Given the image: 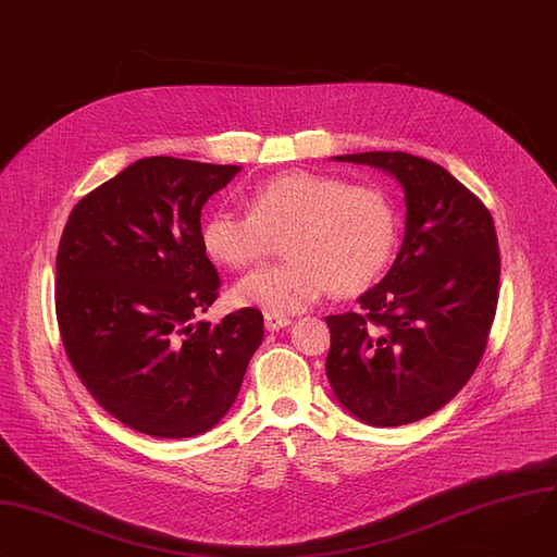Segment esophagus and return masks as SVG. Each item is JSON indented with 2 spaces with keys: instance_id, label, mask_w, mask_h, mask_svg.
Here are the masks:
<instances>
[{
  "instance_id": "1",
  "label": "esophagus",
  "mask_w": 557,
  "mask_h": 557,
  "mask_svg": "<svg viewBox=\"0 0 557 557\" xmlns=\"http://www.w3.org/2000/svg\"><path fill=\"white\" fill-rule=\"evenodd\" d=\"M290 320L286 315H280V313H264V326L267 331H280L284 326H288Z\"/></svg>"
}]
</instances>
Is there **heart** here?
Instances as JSON below:
<instances>
[{
	"instance_id": "1",
	"label": "heart",
	"mask_w": 557,
	"mask_h": 557,
	"mask_svg": "<svg viewBox=\"0 0 557 557\" xmlns=\"http://www.w3.org/2000/svg\"><path fill=\"white\" fill-rule=\"evenodd\" d=\"M397 211L371 184L339 175L286 171L256 184L248 213L213 211L201 224L207 256L226 269L267 260L284 239L286 260L244 275L233 299L269 313H299L326 295L369 288L391 262L397 244Z\"/></svg>"
}]
</instances>
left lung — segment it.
Wrapping results in <instances>:
<instances>
[{
  "instance_id": "left-lung-1",
  "label": "left lung",
  "mask_w": 557,
  "mask_h": 557,
  "mask_svg": "<svg viewBox=\"0 0 557 557\" xmlns=\"http://www.w3.org/2000/svg\"><path fill=\"white\" fill-rule=\"evenodd\" d=\"M335 160L397 177L407 233L360 311L326 315V377L367 424L418 422L458 395L484 356L499 284L495 224L478 195L426 158L375 150Z\"/></svg>"
}]
</instances>
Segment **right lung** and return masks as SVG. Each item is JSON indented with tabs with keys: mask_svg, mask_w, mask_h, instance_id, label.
<instances>
[{
	"mask_svg": "<svg viewBox=\"0 0 557 557\" xmlns=\"http://www.w3.org/2000/svg\"><path fill=\"white\" fill-rule=\"evenodd\" d=\"M242 166L144 158L84 195L55 262L66 358L95 401L150 437H193L233 407L264 337L258 309L195 322L220 275L201 248V207Z\"/></svg>",
	"mask_w": 557,
	"mask_h": 557,
	"instance_id": "obj_1",
	"label": "right lung"
}]
</instances>
